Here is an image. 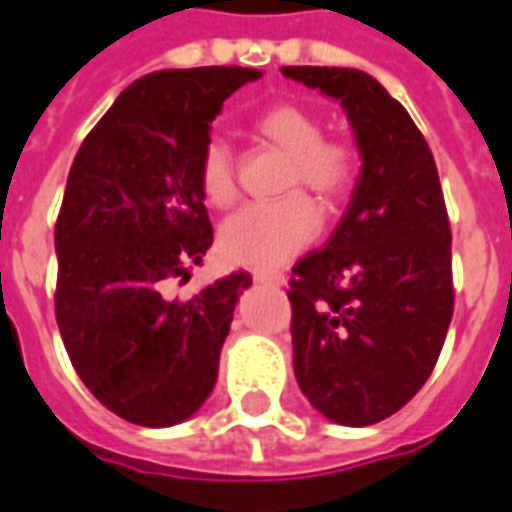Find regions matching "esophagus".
Segmentation results:
<instances>
[{
	"label": "esophagus",
	"instance_id": "34e87169",
	"mask_svg": "<svg viewBox=\"0 0 512 512\" xmlns=\"http://www.w3.org/2000/svg\"><path fill=\"white\" fill-rule=\"evenodd\" d=\"M255 282H260V285L282 287V285H287V276L285 274H274V271H257Z\"/></svg>",
	"mask_w": 512,
	"mask_h": 512
}]
</instances>
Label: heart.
I'll return each mask as SVG.
<instances>
[{"label": "heart", "mask_w": 512, "mask_h": 512, "mask_svg": "<svg viewBox=\"0 0 512 512\" xmlns=\"http://www.w3.org/2000/svg\"><path fill=\"white\" fill-rule=\"evenodd\" d=\"M257 135L290 157L285 189L304 187L325 200L342 198L358 173L355 149L342 138H325L323 121L298 102H276L257 119ZM200 189L208 203L225 208L238 195L236 157L230 143L211 138L200 154ZM323 227V214L312 200L293 192L274 203H249L225 219L219 252L227 263L274 268L312 244Z\"/></svg>", "instance_id": "1"}]
</instances>
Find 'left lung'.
Segmentation results:
<instances>
[{"mask_svg": "<svg viewBox=\"0 0 512 512\" xmlns=\"http://www.w3.org/2000/svg\"><path fill=\"white\" fill-rule=\"evenodd\" d=\"M342 102L361 173L323 249L293 266V369L317 412L372 426L429 380L453 317L450 225L437 165L410 113L347 67H282Z\"/></svg>", "mask_w": 512, "mask_h": 512, "instance_id": "1", "label": "left lung"}]
</instances>
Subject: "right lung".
Segmentation results:
<instances>
[{"label": "right lung", "mask_w": 512, "mask_h": 512, "mask_svg": "<svg viewBox=\"0 0 512 512\" xmlns=\"http://www.w3.org/2000/svg\"><path fill=\"white\" fill-rule=\"evenodd\" d=\"M252 67L160 70L116 97L67 176L56 219V323L83 385L119 418L165 429L214 391L244 271L187 301L214 241L200 189V154L222 102L257 81Z\"/></svg>", "instance_id": "right-lung-1"}]
</instances>
